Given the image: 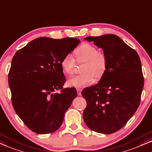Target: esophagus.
<instances>
[{"mask_svg":"<svg viewBox=\"0 0 152 152\" xmlns=\"http://www.w3.org/2000/svg\"><path fill=\"white\" fill-rule=\"evenodd\" d=\"M81 91H82V90H81V88H77V94L79 96H80L81 94Z\"/></svg>","mask_w":152,"mask_h":152,"instance_id":"34e87169","label":"esophagus"}]
</instances>
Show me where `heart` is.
I'll use <instances>...</instances> for the list:
<instances>
[{"mask_svg": "<svg viewBox=\"0 0 152 152\" xmlns=\"http://www.w3.org/2000/svg\"><path fill=\"white\" fill-rule=\"evenodd\" d=\"M76 60L78 62L84 61L81 72L82 73L72 77L67 81L69 86L83 88L94 82V77L96 80H100L104 75L107 69V58L102 52L98 51L94 45L84 43L75 50ZM75 61L71 55L68 54L61 61V68L64 73L70 75L73 73Z\"/></svg>", "mask_w": 152, "mask_h": 152, "instance_id": "1", "label": "heart"}]
</instances>
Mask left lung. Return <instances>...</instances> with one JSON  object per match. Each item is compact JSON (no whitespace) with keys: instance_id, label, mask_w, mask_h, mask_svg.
Instances as JSON below:
<instances>
[{"instance_id":"left-lung-1","label":"left lung","mask_w":152,"mask_h":152,"mask_svg":"<svg viewBox=\"0 0 152 152\" xmlns=\"http://www.w3.org/2000/svg\"><path fill=\"white\" fill-rule=\"evenodd\" d=\"M84 39L102 49L107 69L96 85L81 92L87 102L83 118L92 130L110 134L121 129L139 106L144 84L141 62L136 50L116 35Z\"/></svg>"}]
</instances>
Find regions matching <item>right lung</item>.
Masks as SVG:
<instances>
[{
  "mask_svg": "<svg viewBox=\"0 0 152 152\" xmlns=\"http://www.w3.org/2000/svg\"><path fill=\"white\" fill-rule=\"evenodd\" d=\"M80 39L41 37L14 55L9 86L14 110L31 130L38 134L56 132L77 97L75 88L62 89L66 79L61 61L75 49Z\"/></svg>",
  "mask_w": 152,
  "mask_h": 152,
  "instance_id": "add662e5",
  "label": "right lung"
}]
</instances>
